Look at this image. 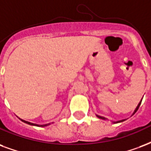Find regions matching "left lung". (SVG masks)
Here are the masks:
<instances>
[{
  "instance_id": "8db88e82",
  "label": "left lung",
  "mask_w": 151,
  "mask_h": 151,
  "mask_svg": "<svg viewBox=\"0 0 151 151\" xmlns=\"http://www.w3.org/2000/svg\"><path fill=\"white\" fill-rule=\"evenodd\" d=\"M141 102H142V101H140V102H139V104H138V106H137V108H136V109H135V110H134V114H135V112H136V111H137V110H138V108H139V106H140V105H141ZM97 117H98V118H101V119H106V118H104V117H101V116H99V115H97ZM125 120H126V119H123V120H121V121H118V122H114V123H118V122H123V121H125Z\"/></svg>"
}]
</instances>
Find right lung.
<instances>
[{
	"label": "right lung",
	"instance_id": "obj_1",
	"mask_svg": "<svg viewBox=\"0 0 151 151\" xmlns=\"http://www.w3.org/2000/svg\"><path fill=\"white\" fill-rule=\"evenodd\" d=\"M22 122H25V123L29 124V125H32V126H36V127H45V126H48V125H50V123H49V124H46V125H37V124L31 123V122H29L24 121V120H22Z\"/></svg>",
	"mask_w": 151,
	"mask_h": 151
}]
</instances>
